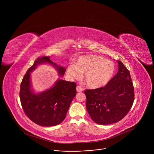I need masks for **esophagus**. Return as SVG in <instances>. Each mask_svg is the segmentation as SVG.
Masks as SVG:
<instances>
[{"instance_id":"obj_1","label":"esophagus","mask_w":154,"mask_h":154,"mask_svg":"<svg viewBox=\"0 0 154 154\" xmlns=\"http://www.w3.org/2000/svg\"><path fill=\"white\" fill-rule=\"evenodd\" d=\"M76 90H77V91L78 93H80V92H82L83 91V88L82 87H80V86H77V88H76Z\"/></svg>"}]
</instances>
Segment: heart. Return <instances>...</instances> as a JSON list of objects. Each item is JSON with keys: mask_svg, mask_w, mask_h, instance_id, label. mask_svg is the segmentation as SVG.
Instances as JSON below:
<instances>
[{"mask_svg": "<svg viewBox=\"0 0 154 154\" xmlns=\"http://www.w3.org/2000/svg\"><path fill=\"white\" fill-rule=\"evenodd\" d=\"M115 64L104 57L96 55H85L79 58L74 65H69L67 73L74 78H78L84 73L85 84L95 89L106 85L115 72Z\"/></svg>", "mask_w": 154, "mask_h": 154, "instance_id": "obj_1", "label": "heart"}]
</instances>
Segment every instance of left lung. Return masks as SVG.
I'll return each instance as SVG.
<instances>
[{"label":"left lung","instance_id":"8db88e82","mask_svg":"<svg viewBox=\"0 0 154 154\" xmlns=\"http://www.w3.org/2000/svg\"><path fill=\"white\" fill-rule=\"evenodd\" d=\"M119 70L105 86L86 90V107L94 122L108 125L122 119L133 105L135 93L130 72L118 60Z\"/></svg>","mask_w":154,"mask_h":154}]
</instances>
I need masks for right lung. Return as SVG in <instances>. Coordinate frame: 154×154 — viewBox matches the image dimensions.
<instances>
[{
	"label": "right lung",
	"mask_w": 154,
	"mask_h": 154,
	"mask_svg": "<svg viewBox=\"0 0 154 154\" xmlns=\"http://www.w3.org/2000/svg\"><path fill=\"white\" fill-rule=\"evenodd\" d=\"M42 63L55 66L60 75L64 74L66 69L53 63L50 57L38 58L21 82L19 97L25 114L32 121L39 125L51 127L60 124L65 119L76 95V84L59 79L51 89L39 94H33L30 90V72Z\"/></svg>",
	"instance_id": "right-lung-1"
}]
</instances>
